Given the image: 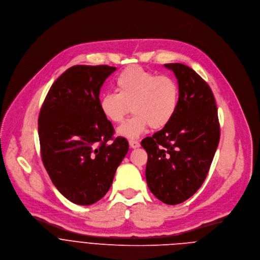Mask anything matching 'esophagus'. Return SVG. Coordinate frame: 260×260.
<instances>
[{
    "label": "esophagus",
    "instance_id": "esophagus-1",
    "mask_svg": "<svg viewBox=\"0 0 260 260\" xmlns=\"http://www.w3.org/2000/svg\"><path fill=\"white\" fill-rule=\"evenodd\" d=\"M128 144H129V147H131L132 149H136V148H139V147H140V142L137 141V140H129Z\"/></svg>",
    "mask_w": 260,
    "mask_h": 260
}]
</instances>
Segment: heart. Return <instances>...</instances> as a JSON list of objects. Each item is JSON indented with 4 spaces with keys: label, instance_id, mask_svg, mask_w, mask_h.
<instances>
[{
    "label": "heart",
    "instance_id": "b5f03b06",
    "mask_svg": "<svg viewBox=\"0 0 260 260\" xmlns=\"http://www.w3.org/2000/svg\"><path fill=\"white\" fill-rule=\"evenodd\" d=\"M117 93L100 97L102 114L113 123H121L133 111L134 115L117 131L119 136L136 139L150 126L160 129L174 117L179 105V85L168 75H156L141 66L123 69L115 78Z\"/></svg>",
    "mask_w": 260,
    "mask_h": 260
}]
</instances>
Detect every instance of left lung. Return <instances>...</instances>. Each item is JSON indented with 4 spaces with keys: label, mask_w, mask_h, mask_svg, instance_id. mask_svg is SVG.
<instances>
[{
    "label": "left lung",
    "mask_w": 260,
    "mask_h": 260,
    "mask_svg": "<svg viewBox=\"0 0 260 260\" xmlns=\"http://www.w3.org/2000/svg\"><path fill=\"white\" fill-rule=\"evenodd\" d=\"M179 82V105L161 131L142 141L147 185L165 204H180L204 183L219 143L217 107L210 86L191 67L164 64Z\"/></svg>",
    "instance_id": "obj_1"
}]
</instances>
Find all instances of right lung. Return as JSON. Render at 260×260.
I'll return each instance as SVG.
<instances>
[{
    "instance_id": "right-lung-1",
    "label": "right lung",
    "mask_w": 260,
    "mask_h": 260,
    "mask_svg": "<svg viewBox=\"0 0 260 260\" xmlns=\"http://www.w3.org/2000/svg\"><path fill=\"white\" fill-rule=\"evenodd\" d=\"M116 70L108 65H75L52 84L39 115L41 155L58 191L77 205L105 196L128 142L114 139L112 123L102 114L99 95Z\"/></svg>"
}]
</instances>
